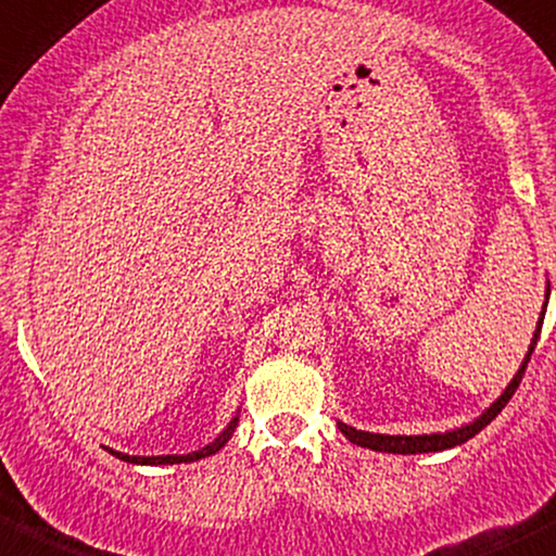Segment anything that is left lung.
I'll return each instance as SVG.
<instances>
[{"label":"left lung","mask_w":556,"mask_h":556,"mask_svg":"<svg viewBox=\"0 0 556 556\" xmlns=\"http://www.w3.org/2000/svg\"><path fill=\"white\" fill-rule=\"evenodd\" d=\"M548 295H552V290L546 288V304H548ZM543 315H546V309L541 312V320H538L535 326V333H532V342H530V350H527L525 361H521L519 371L514 375V380L505 386V391L500 393L497 399H494L492 404H489L486 409H483L478 418H472L470 424H462V427L456 429H448V432H432V434H377V432H364V429H355V427H348V424L337 421L339 424V432L344 434V438L350 440V443L361 445V448H369V451H380V454H432V451H445V448H456V445L467 443L470 438H476L478 432H481L486 424H492L494 418H497L500 409L508 404V399L514 396L516 388H519L521 382V375H525L527 369V361H530L532 350H535L538 344V337H541V326H543Z\"/></svg>","instance_id":"8db88e82"}]
</instances>
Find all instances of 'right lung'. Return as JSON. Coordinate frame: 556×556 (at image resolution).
<instances>
[{
    "label": "right lung",
    "instance_id": "right-lung-1",
    "mask_svg": "<svg viewBox=\"0 0 556 556\" xmlns=\"http://www.w3.org/2000/svg\"><path fill=\"white\" fill-rule=\"evenodd\" d=\"M236 427H239V413L233 415V421L228 424V427L223 429V432L217 434V438L212 440L208 445H203V448L192 451V454H165V456H129V454H122V451H113V448H105L108 454L116 456V459L127 462V465H187V462H198V459H206V456L217 454L219 448H225V443H228L230 438H233Z\"/></svg>",
    "mask_w": 556,
    "mask_h": 556
}]
</instances>
